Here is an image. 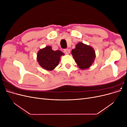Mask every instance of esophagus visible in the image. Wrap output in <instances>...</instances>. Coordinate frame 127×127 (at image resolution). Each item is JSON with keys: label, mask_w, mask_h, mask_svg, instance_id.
Wrapping results in <instances>:
<instances>
[{"label": "esophagus", "mask_w": 127, "mask_h": 127, "mask_svg": "<svg viewBox=\"0 0 127 127\" xmlns=\"http://www.w3.org/2000/svg\"><path fill=\"white\" fill-rule=\"evenodd\" d=\"M64 52L66 53V55H69L70 53V49H64Z\"/></svg>", "instance_id": "34e87169"}]
</instances>
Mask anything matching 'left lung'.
Instances as JSON below:
<instances>
[{
    "mask_svg": "<svg viewBox=\"0 0 127 127\" xmlns=\"http://www.w3.org/2000/svg\"><path fill=\"white\" fill-rule=\"evenodd\" d=\"M71 55L78 67L82 70L89 68L96 57L95 51L91 46L79 42L71 51Z\"/></svg>",
    "mask_w": 127,
    "mask_h": 127,
    "instance_id": "obj_1",
    "label": "left lung"
}]
</instances>
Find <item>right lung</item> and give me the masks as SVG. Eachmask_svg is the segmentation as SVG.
<instances>
[{"label": "right lung", "mask_w": 127, "mask_h": 127, "mask_svg": "<svg viewBox=\"0 0 127 127\" xmlns=\"http://www.w3.org/2000/svg\"><path fill=\"white\" fill-rule=\"evenodd\" d=\"M64 53L60 50L54 51L51 46L39 50L36 59L40 66L48 71L53 70L58 65L61 56Z\"/></svg>", "instance_id": "1"}]
</instances>
